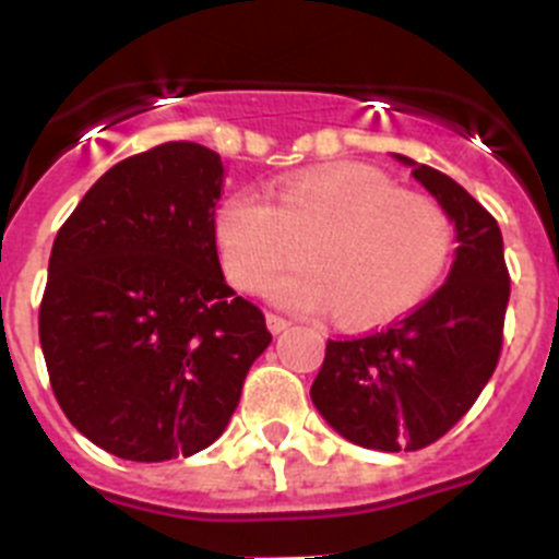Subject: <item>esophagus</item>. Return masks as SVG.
Wrapping results in <instances>:
<instances>
[{"mask_svg":"<svg viewBox=\"0 0 559 559\" xmlns=\"http://www.w3.org/2000/svg\"><path fill=\"white\" fill-rule=\"evenodd\" d=\"M265 324H269L271 333H283V330L290 328L288 319H283V316H276V313H265Z\"/></svg>","mask_w":559,"mask_h":559,"instance_id":"1","label":"esophagus"}]
</instances>
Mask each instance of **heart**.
<instances>
[{"instance_id":"obj_1","label":"heart","mask_w":559,"mask_h":559,"mask_svg":"<svg viewBox=\"0 0 559 559\" xmlns=\"http://www.w3.org/2000/svg\"><path fill=\"white\" fill-rule=\"evenodd\" d=\"M215 243L231 285H265L290 310L330 308L349 328L392 322L437 285L453 251V224L428 195L400 190L369 165L296 173L276 204L235 192L215 215Z\"/></svg>"}]
</instances>
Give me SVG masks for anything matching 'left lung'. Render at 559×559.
<instances>
[{
    "mask_svg": "<svg viewBox=\"0 0 559 559\" xmlns=\"http://www.w3.org/2000/svg\"><path fill=\"white\" fill-rule=\"evenodd\" d=\"M412 176L456 226L448 283L383 330L330 338L310 397L344 439L372 451H419L478 400L501 358L510 271L498 221L462 185L428 165Z\"/></svg>",
    "mask_w": 559,
    "mask_h": 559,
    "instance_id": "8db88e82",
    "label": "left lung"
}]
</instances>
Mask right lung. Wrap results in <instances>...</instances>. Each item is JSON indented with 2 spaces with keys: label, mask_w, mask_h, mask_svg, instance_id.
I'll use <instances>...</instances> for the list:
<instances>
[{
  "label": "right lung",
  "mask_w": 559,
  "mask_h": 559,
  "mask_svg": "<svg viewBox=\"0 0 559 559\" xmlns=\"http://www.w3.org/2000/svg\"><path fill=\"white\" fill-rule=\"evenodd\" d=\"M221 185L218 153L165 142L103 173L58 229L38 308L49 386L114 456L210 448L271 344L263 310L221 271Z\"/></svg>",
  "instance_id": "right-lung-1"
}]
</instances>
